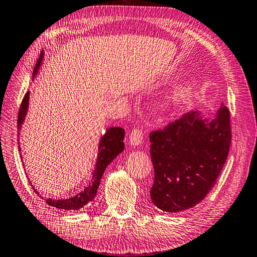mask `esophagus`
<instances>
[{"label": "esophagus", "instance_id": "esophagus-1", "mask_svg": "<svg viewBox=\"0 0 257 257\" xmlns=\"http://www.w3.org/2000/svg\"><path fill=\"white\" fill-rule=\"evenodd\" d=\"M143 130L140 128H136L134 129L132 134L129 135V143L132 146H139L143 143Z\"/></svg>", "mask_w": 257, "mask_h": 257}]
</instances>
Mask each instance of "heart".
I'll use <instances>...</instances> for the list:
<instances>
[{
	"label": "heart",
	"mask_w": 257,
	"mask_h": 257,
	"mask_svg": "<svg viewBox=\"0 0 257 257\" xmlns=\"http://www.w3.org/2000/svg\"><path fill=\"white\" fill-rule=\"evenodd\" d=\"M189 92V87L187 85H182L178 87V88L174 89L172 95L169 97V103L170 105H177L178 102L181 101L183 98L188 95Z\"/></svg>",
	"instance_id": "b5f03b06"
}]
</instances>
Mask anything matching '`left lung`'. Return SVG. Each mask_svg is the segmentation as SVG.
Here are the masks:
<instances>
[{
  "instance_id": "left-lung-1",
  "label": "left lung",
  "mask_w": 257,
  "mask_h": 257,
  "mask_svg": "<svg viewBox=\"0 0 257 257\" xmlns=\"http://www.w3.org/2000/svg\"><path fill=\"white\" fill-rule=\"evenodd\" d=\"M149 139L151 201L165 212L188 210L205 198L224 166L232 139L230 110L222 105L211 120L187 112Z\"/></svg>"
}]
</instances>
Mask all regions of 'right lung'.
<instances>
[{"mask_svg":"<svg viewBox=\"0 0 257 257\" xmlns=\"http://www.w3.org/2000/svg\"><path fill=\"white\" fill-rule=\"evenodd\" d=\"M43 58H44V52L42 51L40 58L37 59V63L35 65L34 73H33V78L35 77V75L38 72V68H40L41 64L43 62ZM29 102H30V91H27L23 100H22L20 111H19V117H18V128L19 130L22 128V124H23L26 113H27V108H29ZM123 138H124V130L120 127H111L107 129L106 134L102 136L99 141V146H98V156H97V161H96V168L92 173V178L88 185L81 191L78 194H76L69 199H52V198H45L47 204H50L54 207H57V209H63V210H80L81 207L85 206L89 201H92L95 199L98 187L100 184V180L102 178V174L105 172L106 168L108 167L109 163H110L114 158H116L120 152H122L124 149V144H123ZM21 150V148H20ZM32 185V183H31ZM33 187V185H32ZM33 190L35 191V193L40 195L37 192V190L33 187Z\"/></svg>","mask_w":257,"mask_h":257,"instance_id":"1","label":"right lung"}]
</instances>
